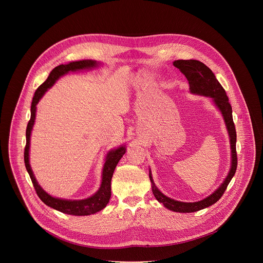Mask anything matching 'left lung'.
Segmentation results:
<instances>
[{
    "instance_id": "obj_1",
    "label": "left lung",
    "mask_w": 263,
    "mask_h": 263,
    "mask_svg": "<svg viewBox=\"0 0 263 263\" xmlns=\"http://www.w3.org/2000/svg\"><path fill=\"white\" fill-rule=\"evenodd\" d=\"M174 65L179 68L184 74L185 77L189 80L191 91L193 93L197 95H202V96H207L213 99V102L215 105L218 107L220 110L221 115L223 117L224 123H226L229 135H230V143H231V148H232V164H231V170L227 176V178L224 179L222 184L218 187V189L209 197L206 199L195 202V203H184V202H179L175 201L173 199L167 198L164 196L161 192L157 190V187L155 186V183L152 179L151 173H149V180L152 182V192L157 199L158 202L162 203L164 207H166L170 210L176 211V212H195L199 211L201 209H204L206 207H209L216 203L223 193L226 192L227 186L230 183L231 179L235 175L236 168H237V153H236V130H235V125L233 122V117H232V107L231 104L229 103V99L227 97L226 91H224L223 87L220 85V83L217 81L215 78L214 73L212 70L205 65L203 62L199 60H176L174 61Z\"/></svg>"
}]
</instances>
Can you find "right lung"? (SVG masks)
<instances>
[{
  "label": "right lung",
  "mask_w": 263,
  "mask_h": 263,
  "mask_svg": "<svg viewBox=\"0 0 263 263\" xmlns=\"http://www.w3.org/2000/svg\"><path fill=\"white\" fill-rule=\"evenodd\" d=\"M97 61L93 60H81V61H74L69 62L68 64H60L56 66L49 74L48 79L36 89L32 104H31V118L28 123L27 129H26V146H25V152H24V160L26 168L29 173V176L31 178V181L33 183V186L35 189V192L40 199L48 206L66 213V214H72V215H89L93 214L103 208L106 207V205L109 202V199L111 197V178L114 175V172L116 170L117 164L119 163L120 159L123 157V155L126 152L125 146H121L115 151L109 152L107 155L104 168H103V177H102V184L100 190L95 194L92 197L81 200V201H69V200H62L53 198L50 195H48L42 187L36 182V179L32 173V170L29 164V147H30V135L32 131V127L34 125L35 121V112H36V105L40 102L42 97L45 95L48 88H50L55 81L63 76L64 73L68 71L73 70H79L84 68H90L97 66Z\"/></svg>",
  "instance_id": "add662e5"
}]
</instances>
